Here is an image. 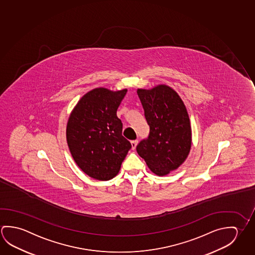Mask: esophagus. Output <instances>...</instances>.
I'll use <instances>...</instances> for the list:
<instances>
[{"label":"esophagus","mask_w":255,"mask_h":255,"mask_svg":"<svg viewBox=\"0 0 255 255\" xmlns=\"http://www.w3.org/2000/svg\"><path fill=\"white\" fill-rule=\"evenodd\" d=\"M138 140L136 139V140H132V141L130 142V144H131V149L134 150L135 148H136V146L138 145Z\"/></svg>","instance_id":"34e87169"}]
</instances>
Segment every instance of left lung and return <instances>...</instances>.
I'll return each instance as SVG.
<instances>
[{"mask_svg": "<svg viewBox=\"0 0 255 255\" xmlns=\"http://www.w3.org/2000/svg\"><path fill=\"white\" fill-rule=\"evenodd\" d=\"M150 131L136 147L154 174L167 175L188 157L192 143L188 111L178 93L165 84L138 89Z\"/></svg>", "mask_w": 255, "mask_h": 255, "instance_id": "obj_1", "label": "left lung"}]
</instances>
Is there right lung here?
<instances>
[{
  "label": "right lung",
  "mask_w": 255,
  "mask_h": 255,
  "mask_svg": "<svg viewBox=\"0 0 255 255\" xmlns=\"http://www.w3.org/2000/svg\"><path fill=\"white\" fill-rule=\"evenodd\" d=\"M127 90L96 88L81 98L68 118L67 141L78 167L95 180H109L131 148L117 111Z\"/></svg>",
  "instance_id": "add662e5"
}]
</instances>
